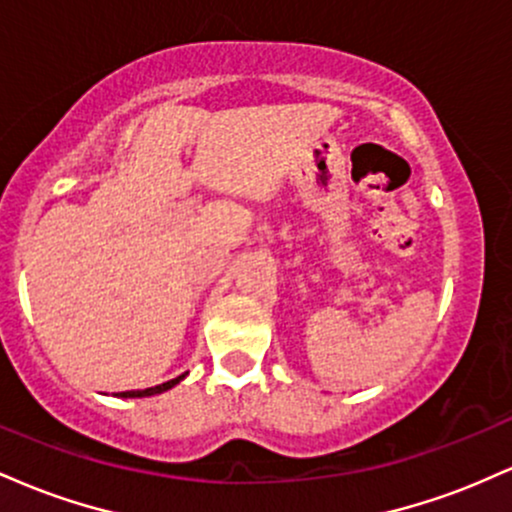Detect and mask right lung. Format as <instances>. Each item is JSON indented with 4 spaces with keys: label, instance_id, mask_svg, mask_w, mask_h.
Returning a JSON list of instances; mask_svg holds the SVG:
<instances>
[{
    "label": "right lung",
    "instance_id": "1",
    "mask_svg": "<svg viewBox=\"0 0 512 512\" xmlns=\"http://www.w3.org/2000/svg\"><path fill=\"white\" fill-rule=\"evenodd\" d=\"M182 378H185V375H178V378L168 380V383H163V385L146 387V390H127V392H117V397H149V395H161V392H166V390H170V387L178 385Z\"/></svg>",
    "mask_w": 512,
    "mask_h": 512
}]
</instances>
